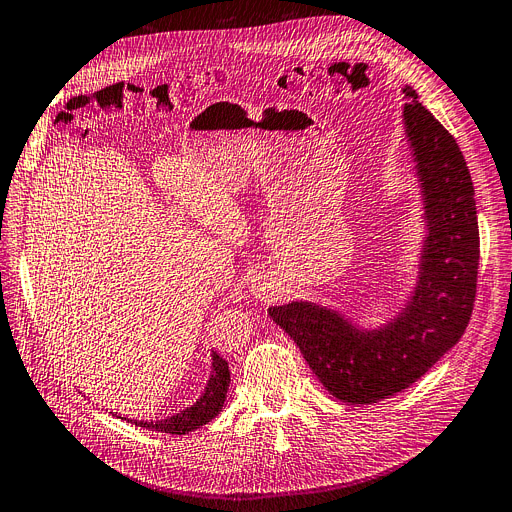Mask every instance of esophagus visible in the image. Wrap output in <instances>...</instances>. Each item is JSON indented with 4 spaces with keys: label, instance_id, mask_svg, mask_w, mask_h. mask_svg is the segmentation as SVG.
<instances>
[{
    "label": "esophagus",
    "instance_id": "34e87169",
    "mask_svg": "<svg viewBox=\"0 0 512 512\" xmlns=\"http://www.w3.org/2000/svg\"><path fill=\"white\" fill-rule=\"evenodd\" d=\"M267 288H269V278H267V276H259V278H255L253 284H251V292H253L255 296H265Z\"/></svg>",
    "mask_w": 512,
    "mask_h": 512
}]
</instances>
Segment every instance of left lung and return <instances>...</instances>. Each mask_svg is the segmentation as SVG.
<instances>
[{
    "label": "left lung",
    "mask_w": 512,
    "mask_h": 512,
    "mask_svg": "<svg viewBox=\"0 0 512 512\" xmlns=\"http://www.w3.org/2000/svg\"><path fill=\"white\" fill-rule=\"evenodd\" d=\"M403 129L422 195L424 241L418 276L399 313L360 327L311 300L269 306L321 385L348 405L387 399L410 385L461 339L475 300L480 232L469 168L453 135L403 86Z\"/></svg>",
    "instance_id": "obj_1"
}]
</instances>
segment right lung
Returning a JSON list of instances; mask_svg holds the SVG:
<instances>
[{"mask_svg": "<svg viewBox=\"0 0 512 512\" xmlns=\"http://www.w3.org/2000/svg\"><path fill=\"white\" fill-rule=\"evenodd\" d=\"M230 385V370H228V362L224 358H220L216 352H212V372H210V381L203 389V393L199 395V399L185 407L183 412L168 416L164 420H156V422H148V420H129L123 418L135 426H142L148 430H156V432H166V434H187L197 430L199 426L208 424L210 420H214L224 407L226 401V391ZM121 418V416H119Z\"/></svg>", "mask_w": 512, "mask_h": 512, "instance_id": "obj_1", "label": "right lung"}]
</instances>
